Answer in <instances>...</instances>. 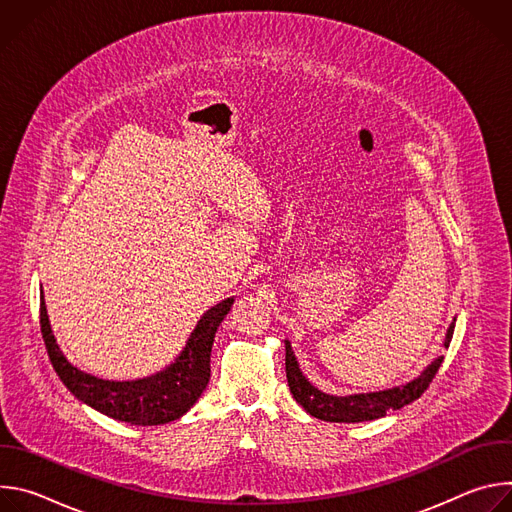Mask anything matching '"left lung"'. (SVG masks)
Masks as SVG:
<instances>
[{
	"label": "left lung",
	"mask_w": 512,
	"mask_h": 512,
	"mask_svg": "<svg viewBox=\"0 0 512 512\" xmlns=\"http://www.w3.org/2000/svg\"><path fill=\"white\" fill-rule=\"evenodd\" d=\"M456 322V320H454ZM454 322L448 328L446 342L444 346L448 348L452 342L454 334ZM444 356H437L429 367L411 383L403 387H393L387 391L379 393H358V395H346V397H336L320 391L314 387L304 373L300 371V364L296 360L294 350H291V344L285 340V375H287V385L294 399L312 415L322 421H334V423H360V421H373L379 417H385L387 411L401 409L415 399H419L429 383L433 381L437 369L442 367Z\"/></svg>",
	"instance_id": "1"
}]
</instances>
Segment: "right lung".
Listing matches in <instances>:
<instances>
[{"label": "right lung", "instance_id": "obj_1", "mask_svg": "<svg viewBox=\"0 0 512 512\" xmlns=\"http://www.w3.org/2000/svg\"><path fill=\"white\" fill-rule=\"evenodd\" d=\"M233 302V298L223 300L198 320L184 350L166 371L137 381H105L72 367L52 334L44 296L40 298V330L56 375L77 399L117 421L162 425L180 419L206 389L214 334Z\"/></svg>", "mask_w": 512, "mask_h": 512}]
</instances>
